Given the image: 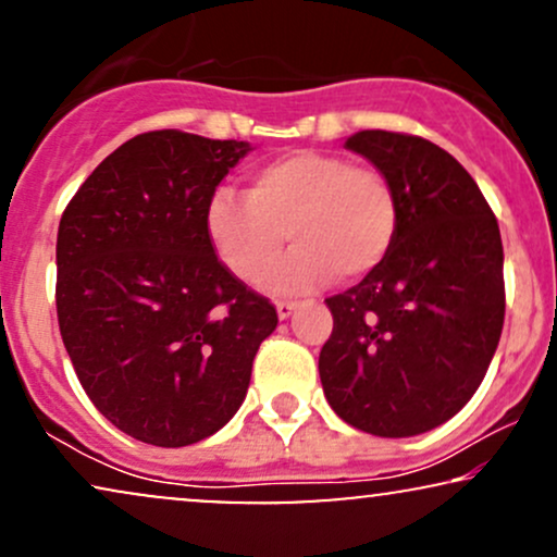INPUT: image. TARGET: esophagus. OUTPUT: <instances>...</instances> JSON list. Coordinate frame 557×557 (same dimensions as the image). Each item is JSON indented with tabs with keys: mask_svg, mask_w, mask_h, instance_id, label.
Masks as SVG:
<instances>
[{
	"mask_svg": "<svg viewBox=\"0 0 557 557\" xmlns=\"http://www.w3.org/2000/svg\"><path fill=\"white\" fill-rule=\"evenodd\" d=\"M294 310H297V301H276V312H278L281 320L292 318Z\"/></svg>",
	"mask_w": 557,
	"mask_h": 557,
	"instance_id": "1",
	"label": "esophagus"
}]
</instances>
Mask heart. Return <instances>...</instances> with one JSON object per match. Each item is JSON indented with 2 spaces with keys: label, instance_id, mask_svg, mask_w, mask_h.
I'll list each match as a JSON object with an SVG mask.
<instances>
[{
  "label": "heart",
  "instance_id": "1",
  "mask_svg": "<svg viewBox=\"0 0 557 557\" xmlns=\"http://www.w3.org/2000/svg\"><path fill=\"white\" fill-rule=\"evenodd\" d=\"M239 201L216 190L206 203V235L219 260L245 284H260L297 247L268 286L297 294L369 276L393 252L400 232V198L376 168L343 154L294 152L250 175Z\"/></svg>",
  "mask_w": 557,
  "mask_h": 557
}]
</instances>
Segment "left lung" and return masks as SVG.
<instances>
[{"label": "left lung", "instance_id": "obj_1", "mask_svg": "<svg viewBox=\"0 0 557 557\" xmlns=\"http://www.w3.org/2000/svg\"><path fill=\"white\" fill-rule=\"evenodd\" d=\"M346 147L389 177L400 232L380 268L327 297L320 382L343 421L374 436L436 429L465 408L504 331V245L478 183L429 139L359 132Z\"/></svg>", "mask_w": 557, "mask_h": 557}]
</instances>
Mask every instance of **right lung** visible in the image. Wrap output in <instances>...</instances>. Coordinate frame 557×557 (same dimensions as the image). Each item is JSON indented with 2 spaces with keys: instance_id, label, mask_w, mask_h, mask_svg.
Masks as SVG:
<instances>
[{
  "instance_id": "add662e5",
  "label": "right lung",
  "mask_w": 557,
  "mask_h": 557,
  "mask_svg": "<svg viewBox=\"0 0 557 557\" xmlns=\"http://www.w3.org/2000/svg\"><path fill=\"white\" fill-rule=\"evenodd\" d=\"M250 144L139 134L61 214L57 314L79 384L123 434L188 446L237 413L276 307L230 273L206 203Z\"/></svg>"
}]
</instances>
